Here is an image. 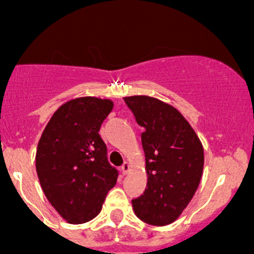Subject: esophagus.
I'll list each match as a JSON object with an SVG mask.
<instances>
[{"label":"esophagus","instance_id":"34e87169","mask_svg":"<svg viewBox=\"0 0 254 254\" xmlns=\"http://www.w3.org/2000/svg\"><path fill=\"white\" fill-rule=\"evenodd\" d=\"M130 170H131V166H130V163H127V162H125L124 165L122 166V173L124 176H127V173L130 172Z\"/></svg>","mask_w":254,"mask_h":254}]
</instances>
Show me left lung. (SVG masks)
I'll return each instance as SVG.
<instances>
[{
	"label": "left lung",
	"instance_id": "1",
	"mask_svg": "<svg viewBox=\"0 0 254 254\" xmlns=\"http://www.w3.org/2000/svg\"><path fill=\"white\" fill-rule=\"evenodd\" d=\"M145 131L147 186L131 201L140 220L153 226L176 221L193 199L204 168V148L198 135L178 109L148 96L125 97Z\"/></svg>",
	"mask_w": 254,
	"mask_h": 254
}]
</instances>
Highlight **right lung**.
I'll return each instance as SVG.
<instances>
[{"label": "right lung", "mask_w": 254, "mask_h": 254, "mask_svg": "<svg viewBox=\"0 0 254 254\" xmlns=\"http://www.w3.org/2000/svg\"><path fill=\"white\" fill-rule=\"evenodd\" d=\"M113 101L78 97L53 114L43 131L35 167L48 200L70 224H84L101 212L118 171L107 158L98 134Z\"/></svg>", "instance_id": "obj_1"}]
</instances>
